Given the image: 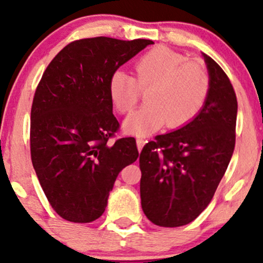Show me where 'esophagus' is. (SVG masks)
<instances>
[{
  "mask_svg": "<svg viewBox=\"0 0 263 263\" xmlns=\"http://www.w3.org/2000/svg\"><path fill=\"white\" fill-rule=\"evenodd\" d=\"M145 142H147V141H146V140H144V139H137V140H136L137 148H139V151H141V150H142V147H144Z\"/></svg>",
  "mask_w": 263,
  "mask_h": 263,
  "instance_id": "34e87169",
  "label": "esophagus"
}]
</instances>
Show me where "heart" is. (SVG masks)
<instances>
[{
    "mask_svg": "<svg viewBox=\"0 0 263 263\" xmlns=\"http://www.w3.org/2000/svg\"><path fill=\"white\" fill-rule=\"evenodd\" d=\"M146 95L144 108L132 113L124 122L127 134L146 136L166 123L179 128L201 112L210 92V75L198 58L188 60L184 54L168 48H155L135 63V79L124 71L112 73L108 84L110 102L117 112L128 113Z\"/></svg>",
    "mask_w": 263,
    "mask_h": 263,
    "instance_id": "b5f03b06",
    "label": "heart"
}]
</instances>
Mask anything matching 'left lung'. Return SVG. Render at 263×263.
I'll return each instance as SVG.
<instances>
[{"mask_svg": "<svg viewBox=\"0 0 263 263\" xmlns=\"http://www.w3.org/2000/svg\"><path fill=\"white\" fill-rule=\"evenodd\" d=\"M202 55L210 92L201 112L177 131L156 136L140 154L142 210L159 227H182L202 213L234 151L235 91L222 68Z\"/></svg>", "mask_w": 263, "mask_h": 263, "instance_id": "1", "label": "left lung"}]
</instances>
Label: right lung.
I'll return each instance as SVG.
<instances>
[{"instance_id":"add662e5","label":"right lung","mask_w":263,"mask_h":263,"mask_svg":"<svg viewBox=\"0 0 263 263\" xmlns=\"http://www.w3.org/2000/svg\"><path fill=\"white\" fill-rule=\"evenodd\" d=\"M148 39L97 36L71 42L49 63L30 115V154L50 206L72 222L97 220L119 172L139 158L136 140L118 131L108 84Z\"/></svg>"}]
</instances>
